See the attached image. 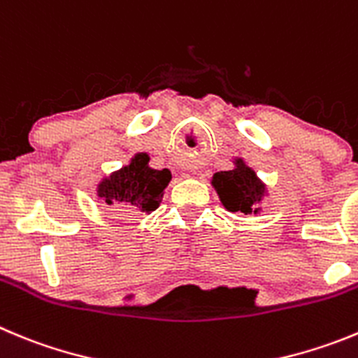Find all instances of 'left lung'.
<instances>
[{
	"label": "left lung",
	"mask_w": 358,
	"mask_h": 358,
	"mask_svg": "<svg viewBox=\"0 0 358 358\" xmlns=\"http://www.w3.org/2000/svg\"><path fill=\"white\" fill-rule=\"evenodd\" d=\"M211 185L227 211H239L245 215L261 213V202L268 192L266 185L241 157H236L232 170L216 172L211 179Z\"/></svg>",
	"instance_id": "left-lung-1"
}]
</instances>
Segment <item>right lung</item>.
<instances>
[{"instance_id": "obj_1", "label": "right lung", "mask_w": 358, "mask_h": 358, "mask_svg": "<svg viewBox=\"0 0 358 358\" xmlns=\"http://www.w3.org/2000/svg\"><path fill=\"white\" fill-rule=\"evenodd\" d=\"M147 152H136L129 165L103 177L97 185V199L113 213H147L150 215L162 204L163 193L172 173L169 169L149 166Z\"/></svg>"}]
</instances>
